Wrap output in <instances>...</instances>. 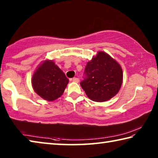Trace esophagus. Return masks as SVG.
Wrapping results in <instances>:
<instances>
[{
    "label": "esophagus",
    "instance_id": "34e87169",
    "mask_svg": "<svg viewBox=\"0 0 158 158\" xmlns=\"http://www.w3.org/2000/svg\"><path fill=\"white\" fill-rule=\"evenodd\" d=\"M72 81H73V82H75V83H78L79 82V79L77 78V77H74V78H73V79H72Z\"/></svg>",
    "mask_w": 158,
    "mask_h": 158
}]
</instances>
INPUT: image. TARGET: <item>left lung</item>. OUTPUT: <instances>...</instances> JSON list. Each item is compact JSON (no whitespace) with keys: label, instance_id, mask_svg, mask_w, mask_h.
I'll use <instances>...</instances> for the list:
<instances>
[{"label":"left lung","instance_id":"left-lung-1","mask_svg":"<svg viewBox=\"0 0 158 158\" xmlns=\"http://www.w3.org/2000/svg\"><path fill=\"white\" fill-rule=\"evenodd\" d=\"M80 85L90 100L105 102L114 97L123 83V69L108 53L100 51L87 63Z\"/></svg>","mask_w":158,"mask_h":158}]
</instances>
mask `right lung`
<instances>
[{
    "label": "right lung",
    "instance_id": "obj_1",
    "mask_svg": "<svg viewBox=\"0 0 158 158\" xmlns=\"http://www.w3.org/2000/svg\"><path fill=\"white\" fill-rule=\"evenodd\" d=\"M68 82L65 74L52 60L42 61L31 79L34 91L47 101H54L60 98Z\"/></svg>",
    "mask_w": 158,
    "mask_h": 158
}]
</instances>
